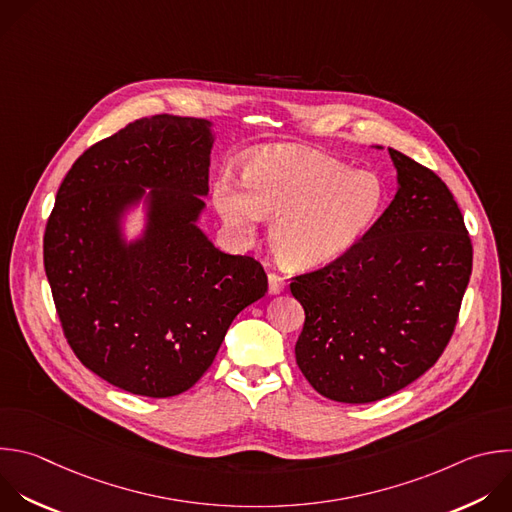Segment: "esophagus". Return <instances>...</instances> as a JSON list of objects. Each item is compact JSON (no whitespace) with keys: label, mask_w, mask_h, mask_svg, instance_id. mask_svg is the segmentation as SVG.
Wrapping results in <instances>:
<instances>
[{"label":"esophagus","mask_w":512,"mask_h":512,"mask_svg":"<svg viewBox=\"0 0 512 512\" xmlns=\"http://www.w3.org/2000/svg\"><path fill=\"white\" fill-rule=\"evenodd\" d=\"M267 281H269V293L271 295H277V293H281L285 289V277H281L277 273H269Z\"/></svg>","instance_id":"obj_1"}]
</instances>
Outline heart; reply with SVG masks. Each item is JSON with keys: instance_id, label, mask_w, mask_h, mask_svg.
Wrapping results in <instances>:
<instances>
[{"instance_id": "b5f03b06", "label": "heart", "mask_w": 512, "mask_h": 512, "mask_svg": "<svg viewBox=\"0 0 512 512\" xmlns=\"http://www.w3.org/2000/svg\"><path fill=\"white\" fill-rule=\"evenodd\" d=\"M241 179L245 193L231 181L215 183V209L241 237H251L259 219H271V249L283 267L295 271L348 253L384 205V185L370 170H350L297 146L255 152L243 164Z\"/></svg>"}]
</instances>
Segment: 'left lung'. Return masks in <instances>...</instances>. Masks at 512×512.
Returning <instances> with one entry per match:
<instances>
[{
	"mask_svg": "<svg viewBox=\"0 0 512 512\" xmlns=\"http://www.w3.org/2000/svg\"><path fill=\"white\" fill-rule=\"evenodd\" d=\"M394 201L333 263L291 281L305 309L295 360L321 396L368 404L442 356L472 273L462 213L438 175L388 148Z\"/></svg>",
	"mask_w": 512,
	"mask_h": 512,
	"instance_id": "8db88e82",
	"label": "left lung"
}]
</instances>
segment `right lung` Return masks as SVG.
Here are the masks:
<instances>
[{
  "instance_id": "1",
  "label": "right lung",
  "mask_w": 512,
  "mask_h": 512,
  "mask_svg": "<svg viewBox=\"0 0 512 512\" xmlns=\"http://www.w3.org/2000/svg\"><path fill=\"white\" fill-rule=\"evenodd\" d=\"M213 142L205 118H140L72 164L46 225L44 267L68 344L130 394L193 388L233 319L267 293L259 261L219 251L197 225ZM138 204L145 225L126 240Z\"/></svg>"
}]
</instances>
